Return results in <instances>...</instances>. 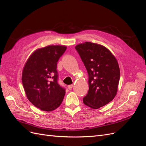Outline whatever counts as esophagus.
<instances>
[{"label":"esophagus","mask_w":146,"mask_h":146,"mask_svg":"<svg viewBox=\"0 0 146 146\" xmlns=\"http://www.w3.org/2000/svg\"><path fill=\"white\" fill-rule=\"evenodd\" d=\"M72 87H73V85H69L68 86V88L69 90H71Z\"/></svg>","instance_id":"esophagus-1"}]
</instances>
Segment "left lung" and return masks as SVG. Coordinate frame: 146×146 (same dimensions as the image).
<instances>
[{
    "mask_svg": "<svg viewBox=\"0 0 146 146\" xmlns=\"http://www.w3.org/2000/svg\"><path fill=\"white\" fill-rule=\"evenodd\" d=\"M76 49L89 75V90L83 103L93 109L104 107L117 94L120 78L117 60L109 49L99 44L85 42L77 44Z\"/></svg>",
    "mask_w": 146,
    "mask_h": 146,
    "instance_id": "8db88e82",
    "label": "left lung"
}]
</instances>
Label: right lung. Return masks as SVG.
Instances as JSON below:
<instances>
[{"instance_id": "1", "label": "right lung", "mask_w": 146, "mask_h": 146, "mask_svg": "<svg viewBox=\"0 0 146 146\" xmlns=\"http://www.w3.org/2000/svg\"><path fill=\"white\" fill-rule=\"evenodd\" d=\"M67 48L49 45L35 50L26 61L22 82L29 100L42 111H50L62 103L66 91L58 82L57 62Z\"/></svg>"}]
</instances>
